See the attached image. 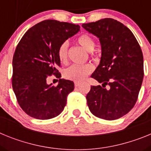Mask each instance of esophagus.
<instances>
[{"mask_svg":"<svg viewBox=\"0 0 151 151\" xmlns=\"http://www.w3.org/2000/svg\"><path fill=\"white\" fill-rule=\"evenodd\" d=\"M74 85H75V87H78V86H79L80 82H75V83H74Z\"/></svg>","mask_w":151,"mask_h":151,"instance_id":"34e87169","label":"esophagus"}]
</instances>
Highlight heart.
<instances>
[{"instance_id": "b5f03b06", "label": "heart", "mask_w": 151, "mask_h": 151, "mask_svg": "<svg viewBox=\"0 0 151 151\" xmlns=\"http://www.w3.org/2000/svg\"><path fill=\"white\" fill-rule=\"evenodd\" d=\"M77 42L88 51H92L95 47V41L94 38L88 34H82L77 38ZM67 42L61 44L57 50V55L61 63H65L67 60ZM94 70V67L91 64L77 65L75 64L69 66L64 71L63 76L67 79L75 82H82Z\"/></svg>"}]
</instances>
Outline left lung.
<instances>
[{
  "label": "left lung",
  "instance_id": "8db88e82",
  "mask_svg": "<svg viewBox=\"0 0 151 151\" xmlns=\"http://www.w3.org/2000/svg\"><path fill=\"white\" fill-rule=\"evenodd\" d=\"M82 27L97 36L101 46L100 64L91 77L102 86H91L88 106L98 118L117 119L127 114L138 99L144 78L141 47L130 29L113 19L82 24Z\"/></svg>",
  "mask_w": 151,
  "mask_h": 151
}]
</instances>
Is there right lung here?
<instances>
[{
	"instance_id": "obj_1",
	"label": "right lung",
	"mask_w": 151,
	"mask_h": 151,
	"mask_svg": "<svg viewBox=\"0 0 151 151\" xmlns=\"http://www.w3.org/2000/svg\"><path fill=\"white\" fill-rule=\"evenodd\" d=\"M79 30L78 25L47 19L30 28L19 42L13 57L12 86L18 104L30 116L49 119L63 110L74 83L60 78L57 50ZM51 74L60 78L57 86L46 83Z\"/></svg>"
}]
</instances>
